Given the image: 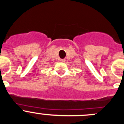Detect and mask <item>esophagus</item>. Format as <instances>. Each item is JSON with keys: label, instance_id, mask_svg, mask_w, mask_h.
<instances>
[{"label": "esophagus", "instance_id": "1", "mask_svg": "<svg viewBox=\"0 0 124 124\" xmlns=\"http://www.w3.org/2000/svg\"><path fill=\"white\" fill-rule=\"evenodd\" d=\"M60 61H61V62H65V59H61V60H60Z\"/></svg>", "mask_w": 124, "mask_h": 124}]
</instances>
